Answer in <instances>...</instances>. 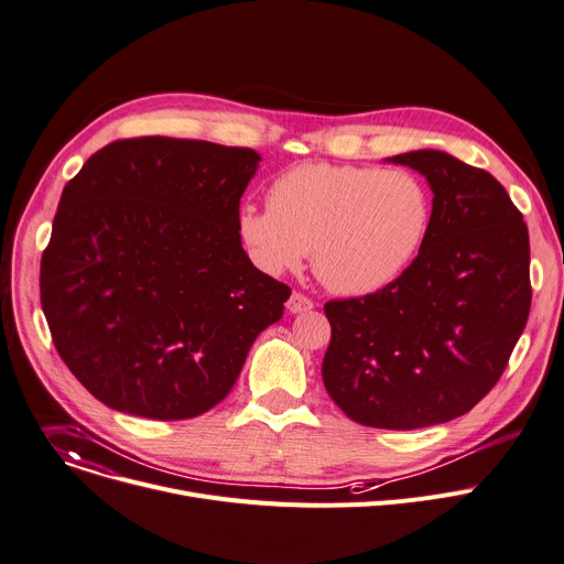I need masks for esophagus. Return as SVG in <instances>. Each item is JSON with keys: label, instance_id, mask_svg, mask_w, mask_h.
<instances>
[{"label": "esophagus", "instance_id": "34e87169", "mask_svg": "<svg viewBox=\"0 0 564 564\" xmlns=\"http://www.w3.org/2000/svg\"><path fill=\"white\" fill-rule=\"evenodd\" d=\"M288 311L290 313H308V311H313L315 308V302L311 296H306V294H302V292H292L290 294V299H288Z\"/></svg>", "mask_w": 564, "mask_h": 564}]
</instances>
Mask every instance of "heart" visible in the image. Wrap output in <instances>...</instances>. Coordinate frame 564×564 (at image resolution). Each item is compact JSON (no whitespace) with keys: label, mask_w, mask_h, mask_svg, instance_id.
I'll return each mask as SVG.
<instances>
[{"label":"heart","mask_w":564,"mask_h":564,"mask_svg":"<svg viewBox=\"0 0 564 564\" xmlns=\"http://www.w3.org/2000/svg\"><path fill=\"white\" fill-rule=\"evenodd\" d=\"M270 208L242 206L238 234L268 274L302 265L313 247L319 281L347 296L394 283L424 245L429 187L410 172L306 163L276 176Z\"/></svg>","instance_id":"1"}]
</instances>
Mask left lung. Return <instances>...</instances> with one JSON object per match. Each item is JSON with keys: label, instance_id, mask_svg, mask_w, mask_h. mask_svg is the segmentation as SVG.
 I'll return each mask as SVG.
<instances>
[{"label": "left lung", "instance_id": "left-lung-1", "mask_svg": "<svg viewBox=\"0 0 564 564\" xmlns=\"http://www.w3.org/2000/svg\"><path fill=\"white\" fill-rule=\"evenodd\" d=\"M426 176L424 245L388 288L324 304L328 397L362 426L452 422L490 392L531 313L523 215L485 170L437 149L388 159Z\"/></svg>", "mask_w": 564, "mask_h": 564}]
</instances>
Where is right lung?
<instances>
[{"label":"right lung","instance_id":"obj_1","mask_svg":"<svg viewBox=\"0 0 564 564\" xmlns=\"http://www.w3.org/2000/svg\"><path fill=\"white\" fill-rule=\"evenodd\" d=\"M260 156L163 135L116 140L67 181L41 304L77 381L112 410L191 420L217 405L290 288L238 234Z\"/></svg>","mask_w":564,"mask_h":564}]
</instances>
